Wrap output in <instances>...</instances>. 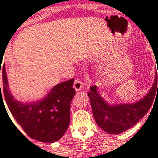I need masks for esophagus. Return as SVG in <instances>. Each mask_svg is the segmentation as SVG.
I'll return each instance as SVG.
<instances>
[{
  "label": "esophagus",
  "instance_id": "1",
  "mask_svg": "<svg viewBox=\"0 0 158 158\" xmlns=\"http://www.w3.org/2000/svg\"><path fill=\"white\" fill-rule=\"evenodd\" d=\"M83 87V82L80 80V79H77L74 81V88L77 91H80L82 89Z\"/></svg>",
  "mask_w": 158,
  "mask_h": 158
}]
</instances>
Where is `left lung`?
Instances as JSON below:
<instances>
[{
    "instance_id": "8db88e82",
    "label": "left lung",
    "mask_w": 158,
    "mask_h": 158,
    "mask_svg": "<svg viewBox=\"0 0 158 158\" xmlns=\"http://www.w3.org/2000/svg\"><path fill=\"white\" fill-rule=\"evenodd\" d=\"M157 74L158 71L154 84L147 96L131 104L109 105L99 95L97 86H92L88 97L98 125L109 134H119L135 125L148 112L155 95H157Z\"/></svg>"
}]
</instances>
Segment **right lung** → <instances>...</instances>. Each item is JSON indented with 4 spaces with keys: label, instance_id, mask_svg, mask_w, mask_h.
Masks as SVG:
<instances>
[{
    "label": "right lung",
    "instance_id": "right-lung-1",
    "mask_svg": "<svg viewBox=\"0 0 158 158\" xmlns=\"http://www.w3.org/2000/svg\"><path fill=\"white\" fill-rule=\"evenodd\" d=\"M2 68V67H1ZM2 73V92L10 112L26 134L34 140L52 143L64 135L70 123L71 100L76 94L74 79L66 81L53 87L46 98L29 103L18 102L8 89L5 65ZM0 93L2 90L0 84Z\"/></svg>",
    "mask_w": 158,
    "mask_h": 158
}]
</instances>
